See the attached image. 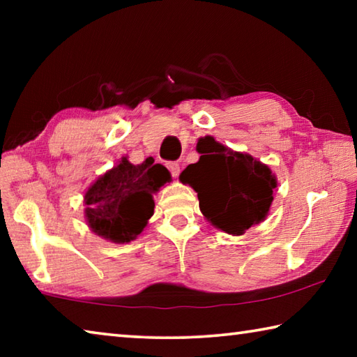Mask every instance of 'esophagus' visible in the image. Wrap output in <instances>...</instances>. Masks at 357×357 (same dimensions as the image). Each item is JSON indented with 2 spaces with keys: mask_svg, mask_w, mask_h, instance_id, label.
Instances as JSON below:
<instances>
[{
  "mask_svg": "<svg viewBox=\"0 0 357 357\" xmlns=\"http://www.w3.org/2000/svg\"><path fill=\"white\" fill-rule=\"evenodd\" d=\"M167 167H168V170H170L173 178L179 176V164H176V162H168Z\"/></svg>",
  "mask_w": 357,
  "mask_h": 357,
  "instance_id": "esophagus-1",
  "label": "esophagus"
}]
</instances>
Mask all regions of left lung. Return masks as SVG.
Wrapping results in <instances>:
<instances>
[{"instance_id": "obj_1", "label": "left lung", "mask_w": 357, "mask_h": 357, "mask_svg": "<svg viewBox=\"0 0 357 357\" xmlns=\"http://www.w3.org/2000/svg\"><path fill=\"white\" fill-rule=\"evenodd\" d=\"M200 160L179 179L198 193L203 215L228 234H243L268 215L277 181L268 165L249 154L233 153L213 137L197 144Z\"/></svg>"}]
</instances>
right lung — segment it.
Returning <instances> with one entry per match:
<instances>
[{
    "label": "right lung",
    "mask_w": 357,
    "mask_h": 357,
    "mask_svg": "<svg viewBox=\"0 0 357 357\" xmlns=\"http://www.w3.org/2000/svg\"><path fill=\"white\" fill-rule=\"evenodd\" d=\"M153 162L132 165L123 157L89 187L84 214L96 234L112 243H129L143 231L154 214V192L172 178L164 165Z\"/></svg>",
    "instance_id": "1"
}]
</instances>
